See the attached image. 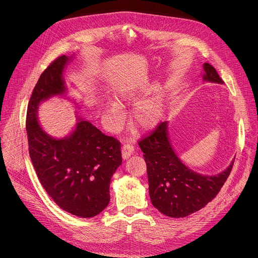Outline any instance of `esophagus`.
I'll list each match as a JSON object with an SVG mask.
<instances>
[{"instance_id":"1","label":"esophagus","mask_w":258,"mask_h":258,"mask_svg":"<svg viewBox=\"0 0 258 258\" xmlns=\"http://www.w3.org/2000/svg\"><path fill=\"white\" fill-rule=\"evenodd\" d=\"M135 149H134V146H132L131 144H124L122 146V149H121V154H122V158L123 159H127L131 155H133Z\"/></svg>"}]
</instances>
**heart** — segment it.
I'll list each match as a JSON object with an SVG mask.
<instances>
[{"instance_id":"b5f03b06","label":"heart","mask_w":258,"mask_h":258,"mask_svg":"<svg viewBox=\"0 0 258 258\" xmlns=\"http://www.w3.org/2000/svg\"><path fill=\"white\" fill-rule=\"evenodd\" d=\"M137 100L136 94L132 91H120L118 101H108L106 111L109 116V126L112 130L119 128L123 123V109L120 103H131ZM164 113V100L160 94L152 95L140 102L133 108L131 113L132 123L142 130L149 131L154 128L161 120Z\"/></svg>"}]
</instances>
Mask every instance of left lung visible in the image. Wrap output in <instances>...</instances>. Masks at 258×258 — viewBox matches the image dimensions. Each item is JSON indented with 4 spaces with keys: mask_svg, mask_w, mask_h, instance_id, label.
I'll list each match as a JSON object with an SVG mask.
<instances>
[{
    "mask_svg": "<svg viewBox=\"0 0 258 258\" xmlns=\"http://www.w3.org/2000/svg\"><path fill=\"white\" fill-rule=\"evenodd\" d=\"M203 80L224 84L215 68L203 64ZM167 121L139 142L147 164L149 195L155 208L170 217H185L203 208L218 194L229 177L234 161L215 175L200 174L183 164L172 149Z\"/></svg>",
    "mask_w": 258,
    "mask_h": 258,
    "instance_id": "left-lung-1",
    "label": "left lung"
}]
</instances>
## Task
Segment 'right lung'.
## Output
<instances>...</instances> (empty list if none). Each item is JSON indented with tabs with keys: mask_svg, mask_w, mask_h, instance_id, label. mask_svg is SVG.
Segmentation results:
<instances>
[{
	"mask_svg": "<svg viewBox=\"0 0 258 258\" xmlns=\"http://www.w3.org/2000/svg\"><path fill=\"white\" fill-rule=\"evenodd\" d=\"M55 59L42 73L29 99L26 132L31 162L42 186L63 210L93 217L110 201V180L122 162L120 143L88 120L62 139L49 136L38 121L40 103L66 92L62 72L70 60Z\"/></svg>",
	"mask_w": 258,
	"mask_h": 258,
	"instance_id": "add662e5",
	"label": "right lung"
}]
</instances>
